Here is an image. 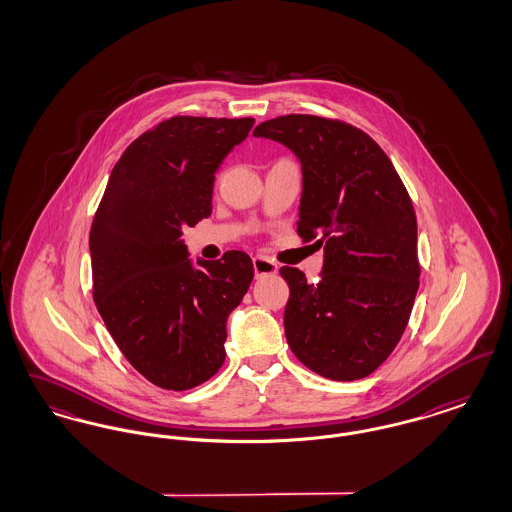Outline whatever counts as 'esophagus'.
Masks as SVG:
<instances>
[{
  "mask_svg": "<svg viewBox=\"0 0 512 512\" xmlns=\"http://www.w3.org/2000/svg\"><path fill=\"white\" fill-rule=\"evenodd\" d=\"M253 270H255V278H263V276L276 274L278 267L272 261L265 259V257H255L253 259Z\"/></svg>",
  "mask_w": 512,
  "mask_h": 512,
  "instance_id": "1",
  "label": "esophagus"
}]
</instances>
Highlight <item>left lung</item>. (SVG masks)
I'll return each mask as SVG.
<instances>
[{"mask_svg":"<svg viewBox=\"0 0 512 512\" xmlns=\"http://www.w3.org/2000/svg\"><path fill=\"white\" fill-rule=\"evenodd\" d=\"M255 138L301 165L297 232L324 247L317 284L293 267L284 311L293 355L330 380H359L390 357L418 290L413 203L388 155L363 130L313 115L261 122Z\"/></svg>","mask_w":512,"mask_h":512,"instance_id":"8db88e82","label":"left lung"}]
</instances>
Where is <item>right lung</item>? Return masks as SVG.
Here are the masks:
<instances>
[{"label":"right lung","instance_id":"1","mask_svg":"<svg viewBox=\"0 0 512 512\" xmlns=\"http://www.w3.org/2000/svg\"><path fill=\"white\" fill-rule=\"evenodd\" d=\"M255 119L172 117L113 167L90 230L94 301L122 355L163 390L224 363L226 320L253 280L244 251L190 259L182 230L213 211L215 172Z\"/></svg>","mask_w":512,"mask_h":512}]
</instances>
